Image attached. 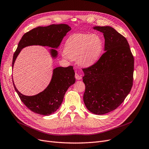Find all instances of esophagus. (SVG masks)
Instances as JSON below:
<instances>
[{"label":"esophagus","instance_id":"34e87169","mask_svg":"<svg viewBox=\"0 0 149 149\" xmlns=\"http://www.w3.org/2000/svg\"><path fill=\"white\" fill-rule=\"evenodd\" d=\"M75 77L77 80H80L81 79V76H80L79 74H78L77 73H75Z\"/></svg>","mask_w":149,"mask_h":149}]
</instances>
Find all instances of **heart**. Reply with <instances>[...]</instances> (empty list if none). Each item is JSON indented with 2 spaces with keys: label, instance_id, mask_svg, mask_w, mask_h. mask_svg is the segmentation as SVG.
Wrapping results in <instances>:
<instances>
[{
  "label": "heart",
  "instance_id": "obj_1",
  "mask_svg": "<svg viewBox=\"0 0 149 149\" xmlns=\"http://www.w3.org/2000/svg\"><path fill=\"white\" fill-rule=\"evenodd\" d=\"M104 49V40L97 34L76 33L70 36L64 47V58L76 59L85 67L95 64Z\"/></svg>",
  "mask_w": 149,
  "mask_h": 149
}]
</instances>
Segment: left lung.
<instances>
[{
	"mask_svg": "<svg viewBox=\"0 0 149 149\" xmlns=\"http://www.w3.org/2000/svg\"><path fill=\"white\" fill-rule=\"evenodd\" d=\"M103 33L104 51L97 61L83 68L84 101L95 114L116 109L130 93L133 84L134 56L126 38L110 26H96Z\"/></svg>",
	"mask_w": 149,
	"mask_h": 149,
	"instance_id": "obj_1",
	"label": "left lung"
}]
</instances>
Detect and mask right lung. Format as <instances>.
Instances as JSON below:
<instances>
[{"mask_svg": "<svg viewBox=\"0 0 149 149\" xmlns=\"http://www.w3.org/2000/svg\"><path fill=\"white\" fill-rule=\"evenodd\" d=\"M70 29V27L65 24H51L37 27L25 33L14 53L12 67L22 48L34 45L58 48L63 37ZM51 53L53 57H56L58 54L57 51L53 49H51ZM75 81L73 66L70 65L67 68L58 67L54 69L52 80L47 88L35 96L22 95L16 89L13 81V84L21 101L30 111L40 115H49L60 107L66 91Z\"/></svg>", "mask_w": 149, "mask_h": 149, "instance_id": "obj_1", "label": "right lung"}]
</instances>
